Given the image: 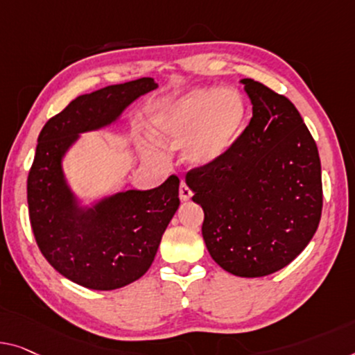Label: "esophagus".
<instances>
[{
    "label": "esophagus",
    "instance_id": "obj_1",
    "mask_svg": "<svg viewBox=\"0 0 355 355\" xmlns=\"http://www.w3.org/2000/svg\"><path fill=\"white\" fill-rule=\"evenodd\" d=\"M178 193H180V199H182L183 202H187V200H189V199L193 198V191H191V189H189V187L184 182L180 183Z\"/></svg>",
    "mask_w": 355,
    "mask_h": 355
}]
</instances>
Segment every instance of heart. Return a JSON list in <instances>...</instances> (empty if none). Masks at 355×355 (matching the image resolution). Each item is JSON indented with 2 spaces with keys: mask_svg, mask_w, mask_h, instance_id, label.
<instances>
[{
  "mask_svg": "<svg viewBox=\"0 0 355 355\" xmlns=\"http://www.w3.org/2000/svg\"><path fill=\"white\" fill-rule=\"evenodd\" d=\"M245 119L247 105L239 91L198 87L157 107L151 132L166 146L183 144L184 159L193 166H209L228 155Z\"/></svg>",
  "mask_w": 355,
  "mask_h": 355,
  "instance_id": "b5f03b06",
  "label": "heart"
}]
</instances>
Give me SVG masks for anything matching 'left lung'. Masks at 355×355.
I'll use <instances>...</instances> for the list:
<instances>
[{
	"label": "left lung",
	"mask_w": 355,
	"mask_h": 355,
	"mask_svg": "<svg viewBox=\"0 0 355 355\" xmlns=\"http://www.w3.org/2000/svg\"><path fill=\"white\" fill-rule=\"evenodd\" d=\"M253 116L226 156L187 173L204 210L202 237L216 264L263 277L292 263L322 215L317 145L287 97L241 79Z\"/></svg>",
	"instance_id": "1"
}]
</instances>
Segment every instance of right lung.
<instances>
[{
    "label": "right lung",
    "mask_w": 355,
    "mask_h": 355,
    "mask_svg": "<svg viewBox=\"0 0 355 355\" xmlns=\"http://www.w3.org/2000/svg\"><path fill=\"white\" fill-rule=\"evenodd\" d=\"M157 89L140 78L79 95L47 121L26 182L36 244L55 271L92 290L121 288L150 269L180 205V180L127 189L84 205L63 172V157L84 132L111 125L137 98Z\"/></svg>",
    "instance_id": "add662e5"
}]
</instances>
